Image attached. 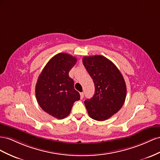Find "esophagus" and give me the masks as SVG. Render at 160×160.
<instances>
[{"label": "esophagus", "mask_w": 160, "mask_h": 160, "mask_svg": "<svg viewBox=\"0 0 160 160\" xmlns=\"http://www.w3.org/2000/svg\"><path fill=\"white\" fill-rule=\"evenodd\" d=\"M80 98L82 99L84 98V92H80Z\"/></svg>", "instance_id": "esophagus-1"}]
</instances>
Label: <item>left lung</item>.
I'll list each match as a JSON object with an SVG mask.
<instances>
[{
    "label": "left lung",
    "instance_id": "8db88e82",
    "mask_svg": "<svg viewBox=\"0 0 160 160\" xmlns=\"http://www.w3.org/2000/svg\"><path fill=\"white\" fill-rule=\"evenodd\" d=\"M82 62L94 83V94L84 101L89 116L105 121L120 110L125 102L127 87L117 66L102 56H85Z\"/></svg>",
    "mask_w": 160,
    "mask_h": 160
}]
</instances>
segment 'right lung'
Instances as JSON below:
<instances>
[{
  "label": "right lung",
  "instance_id": "right-lung-1",
  "mask_svg": "<svg viewBox=\"0 0 160 160\" xmlns=\"http://www.w3.org/2000/svg\"><path fill=\"white\" fill-rule=\"evenodd\" d=\"M77 59L70 54L60 53L50 60L39 76L35 86L37 101L43 110L62 119L69 115L73 104L80 100L79 92L68 75Z\"/></svg>",
  "mask_w": 160,
  "mask_h": 160
}]
</instances>
